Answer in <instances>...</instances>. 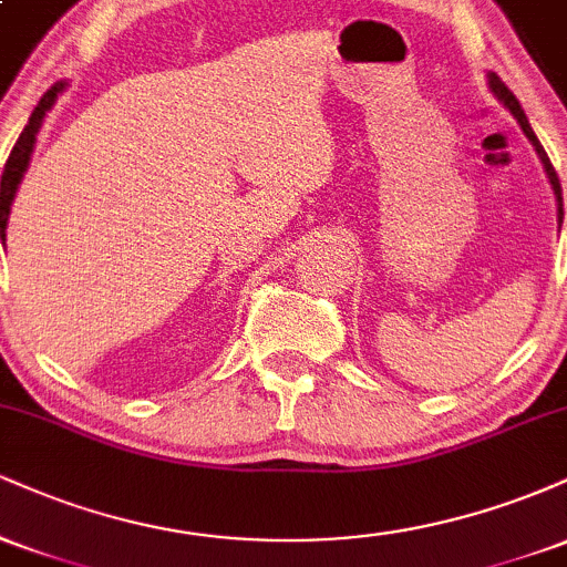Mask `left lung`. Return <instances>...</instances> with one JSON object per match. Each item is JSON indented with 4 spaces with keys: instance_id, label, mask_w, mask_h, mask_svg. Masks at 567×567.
I'll list each match as a JSON object with an SVG mask.
<instances>
[{
    "instance_id": "obj_1",
    "label": "left lung",
    "mask_w": 567,
    "mask_h": 567,
    "mask_svg": "<svg viewBox=\"0 0 567 567\" xmlns=\"http://www.w3.org/2000/svg\"><path fill=\"white\" fill-rule=\"evenodd\" d=\"M487 87H491V93L496 95V101H498V103H504L506 112H509V114L514 116V120H517V125L523 127L525 138H528V141L533 143V148H536L538 159H542V165H544L546 178H549V184H551V192H555V202H557V220H559V224H563V216H565V213H563V188H559V178H557L555 167H551L549 157H546V152H544L542 141H538V138H536V133H533V127H530L528 116H525L523 106H519V101H517V97H514L512 90L506 87V84L501 82L496 74H487Z\"/></svg>"
}]
</instances>
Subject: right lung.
I'll list each match as a JSON object with an SVG mask.
<instances>
[{
  "label": "right lung",
  "instance_id": "right-lung-1",
  "mask_svg": "<svg viewBox=\"0 0 567 567\" xmlns=\"http://www.w3.org/2000/svg\"><path fill=\"white\" fill-rule=\"evenodd\" d=\"M66 87H69V82L61 80V82H55L48 93L39 97L37 109L29 116V125L23 127L21 138L16 141V146H12V152L8 157V165H4V173L0 181V239H2V245H4V239H8V220H10L12 199H16L18 186H21L25 167H29V162H31V154H34L39 127H42L44 116H48L50 109L55 106L58 95H61Z\"/></svg>",
  "mask_w": 567,
  "mask_h": 567
}]
</instances>
